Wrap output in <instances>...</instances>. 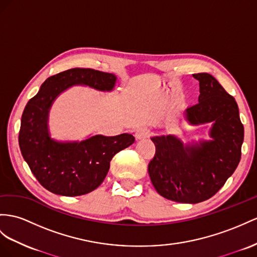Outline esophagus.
<instances>
[{
    "instance_id": "1",
    "label": "esophagus",
    "mask_w": 257,
    "mask_h": 257,
    "mask_svg": "<svg viewBox=\"0 0 257 257\" xmlns=\"http://www.w3.org/2000/svg\"><path fill=\"white\" fill-rule=\"evenodd\" d=\"M150 136V131L147 128H139L135 134L137 140H143Z\"/></svg>"
}]
</instances>
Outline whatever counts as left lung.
<instances>
[{
	"label": "left lung",
	"instance_id": "left-lung-1",
	"mask_svg": "<svg viewBox=\"0 0 257 257\" xmlns=\"http://www.w3.org/2000/svg\"><path fill=\"white\" fill-rule=\"evenodd\" d=\"M192 76L200 84L199 103L185 110V118L191 126L212 123L209 139L183 143L174 135L152 137L156 151L148 167L159 194L189 204L208 200L225 185L240 162L244 138L234 98L207 72Z\"/></svg>",
	"mask_w": 257,
	"mask_h": 257
}]
</instances>
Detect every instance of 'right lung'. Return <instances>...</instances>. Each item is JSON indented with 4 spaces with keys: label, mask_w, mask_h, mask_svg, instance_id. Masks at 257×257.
I'll return each instance as SVG.
<instances>
[{
    "label": "right lung",
    "mask_w": 257,
    "mask_h": 257,
    "mask_svg": "<svg viewBox=\"0 0 257 257\" xmlns=\"http://www.w3.org/2000/svg\"><path fill=\"white\" fill-rule=\"evenodd\" d=\"M116 81L114 74L71 68L48 78L26 105L18 137L19 148L32 174L50 192L78 196L93 191L106 177L114 155L135 142L130 134L96 135L82 141H57L51 137L50 109L58 95L74 85L110 92Z\"/></svg>",
    "instance_id": "right-lung-1"
}]
</instances>
